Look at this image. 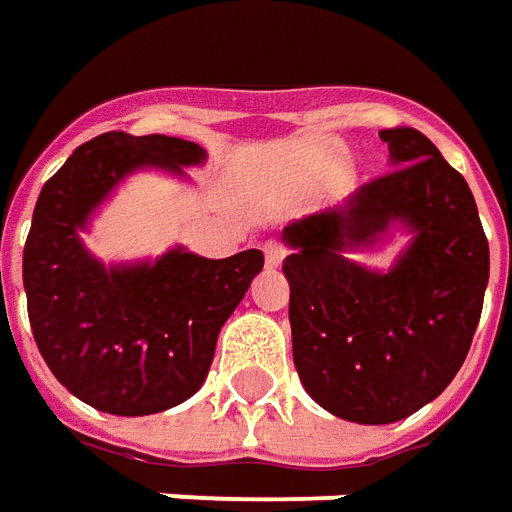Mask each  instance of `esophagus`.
Returning <instances> with one entry per match:
<instances>
[{
    "label": "esophagus",
    "mask_w": 512,
    "mask_h": 512,
    "mask_svg": "<svg viewBox=\"0 0 512 512\" xmlns=\"http://www.w3.org/2000/svg\"><path fill=\"white\" fill-rule=\"evenodd\" d=\"M263 252H266V266L268 268H277L285 260V246L280 244V241H268L266 246H263Z\"/></svg>",
    "instance_id": "34e87169"
}]
</instances>
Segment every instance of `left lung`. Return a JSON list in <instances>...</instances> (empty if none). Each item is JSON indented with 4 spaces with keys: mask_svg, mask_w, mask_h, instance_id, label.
Wrapping results in <instances>:
<instances>
[{
    "mask_svg": "<svg viewBox=\"0 0 512 512\" xmlns=\"http://www.w3.org/2000/svg\"><path fill=\"white\" fill-rule=\"evenodd\" d=\"M380 138L396 169L282 230L293 366L318 405L357 424L407 418L455 380L491 268L463 174L413 127ZM391 220L414 230V244L388 275L342 257Z\"/></svg>",
    "mask_w": 512,
    "mask_h": 512,
    "instance_id": "left-lung-1",
    "label": "left lung"
}]
</instances>
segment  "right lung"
<instances>
[{"instance_id":"right-lung-1","label":"right lung","mask_w":512,"mask_h":512,"mask_svg":"<svg viewBox=\"0 0 512 512\" xmlns=\"http://www.w3.org/2000/svg\"><path fill=\"white\" fill-rule=\"evenodd\" d=\"M202 160L182 138L105 132L77 146L35 202L24 244L32 338L57 382L102 413L149 416L194 396L263 268L260 249L224 260L174 249L155 266L105 268L80 244L77 230L130 171L180 174Z\"/></svg>"}]
</instances>
